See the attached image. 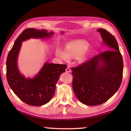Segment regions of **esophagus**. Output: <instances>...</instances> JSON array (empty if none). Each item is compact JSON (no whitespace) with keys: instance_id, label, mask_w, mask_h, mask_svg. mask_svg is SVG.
Instances as JSON below:
<instances>
[{"instance_id":"obj_1","label":"esophagus","mask_w":131,"mask_h":131,"mask_svg":"<svg viewBox=\"0 0 131 131\" xmlns=\"http://www.w3.org/2000/svg\"><path fill=\"white\" fill-rule=\"evenodd\" d=\"M66 72H71V69H70V68L69 67V66H68V68L66 69Z\"/></svg>"}]
</instances>
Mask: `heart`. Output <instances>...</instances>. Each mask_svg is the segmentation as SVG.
I'll list each match as a JSON object with an SVG mask.
<instances>
[{
	"label": "heart",
	"mask_w": 131,
	"mask_h": 131,
	"mask_svg": "<svg viewBox=\"0 0 131 131\" xmlns=\"http://www.w3.org/2000/svg\"><path fill=\"white\" fill-rule=\"evenodd\" d=\"M88 47L89 43L87 41L84 40H77L66 44L65 51L61 49H58L56 54L63 60L69 61V58L80 56L87 50Z\"/></svg>",
	"instance_id": "obj_1"
}]
</instances>
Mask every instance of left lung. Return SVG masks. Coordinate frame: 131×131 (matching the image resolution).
<instances>
[{
    "instance_id": "obj_1",
    "label": "left lung",
    "mask_w": 131,
    "mask_h": 131,
    "mask_svg": "<svg viewBox=\"0 0 131 131\" xmlns=\"http://www.w3.org/2000/svg\"><path fill=\"white\" fill-rule=\"evenodd\" d=\"M97 31L108 50L71 68L75 94L80 102L89 106L99 105L108 101L119 89L123 79V57L116 38L103 29Z\"/></svg>"
}]
</instances>
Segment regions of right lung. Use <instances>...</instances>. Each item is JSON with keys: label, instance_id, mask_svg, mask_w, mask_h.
Here are the masks:
<instances>
[{"label": "right lung", "instance_id": "add662e5", "mask_svg": "<svg viewBox=\"0 0 131 131\" xmlns=\"http://www.w3.org/2000/svg\"><path fill=\"white\" fill-rule=\"evenodd\" d=\"M47 30L28 28L17 37L6 61V76L8 85L24 102L38 106L47 103L54 96L56 84L67 65L46 62L34 79L25 78L18 70L17 57L22 42L30 38H48L53 35Z\"/></svg>", "mask_w": 131, "mask_h": 131}]
</instances>
